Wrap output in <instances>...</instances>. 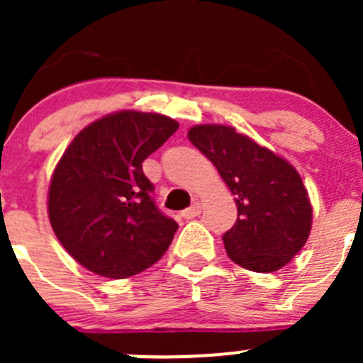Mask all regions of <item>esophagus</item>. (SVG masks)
<instances>
[{"label":"esophagus","instance_id":"34e87169","mask_svg":"<svg viewBox=\"0 0 363 363\" xmlns=\"http://www.w3.org/2000/svg\"><path fill=\"white\" fill-rule=\"evenodd\" d=\"M200 212H202V203L195 202V203L191 205V207H188V208H186V211H182L181 216L184 219H193V218H196V216H199Z\"/></svg>","mask_w":363,"mask_h":363}]
</instances>
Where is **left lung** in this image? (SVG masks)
<instances>
[{
    "label": "left lung",
    "instance_id": "obj_1",
    "mask_svg": "<svg viewBox=\"0 0 363 363\" xmlns=\"http://www.w3.org/2000/svg\"><path fill=\"white\" fill-rule=\"evenodd\" d=\"M188 138L235 195L237 221L223 235L230 259L255 272L283 269L313 225L309 195L294 164L232 126L199 124Z\"/></svg>",
    "mask_w": 363,
    "mask_h": 363
}]
</instances>
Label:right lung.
I'll use <instances>...</instances> for the list:
<instances>
[{"instance_id":"right-lung-1","label":"right lung","mask_w":363,"mask_h":363,"mask_svg":"<svg viewBox=\"0 0 363 363\" xmlns=\"http://www.w3.org/2000/svg\"><path fill=\"white\" fill-rule=\"evenodd\" d=\"M177 128L161 113H108L84 128L61 156L49 186L50 226L87 270L124 279L168 250L179 225L156 207L142 163Z\"/></svg>"}]
</instances>
